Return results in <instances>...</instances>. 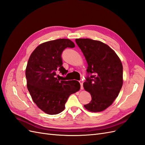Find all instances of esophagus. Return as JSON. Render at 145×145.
<instances>
[{
	"label": "esophagus",
	"instance_id": "1",
	"mask_svg": "<svg viewBox=\"0 0 145 145\" xmlns=\"http://www.w3.org/2000/svg\"><path fill=\"white\" fill-rule=\"evenodd\" d=\"M79 83L80 84V89H83V82L82 80H80L79 81Z\"/></svg>",
	"mask_w": 145,
	"mask_h": 145
}]
</instances>
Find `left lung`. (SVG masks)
Wrapping results in <instances>:
<instances>
[{"label":"left lung","instance_id":"left-lung-1","mask_svg":"<svg viewBox=\"0 0 145 145\" xmlns=\"http://www.w3.org/2000/svg\"><path fill=\"white\" fill-rule=\"evenodd\" d=\"M91 74L83 83L92 100L84 107L91 112L104 111L117 97L123 85V65L118 56L105 43L90 39H76Z\"/></svg>","mask_w":145,"mask_h":145}]
</instances>
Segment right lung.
<instances>
[{"label": "right lung", "mask_w": 145, "mask_h": 145, "mask_svg": "<svg viewBox=\"0 0 145 145\" xmlns=\"http://www.w3.org/2000/svg\"><path fill=\"white\" fill-rule=\"evenodd\" d=\"M71 40L60 39L39 45L31 54L25 75L27 88L39 108L50 115L62 112L69 96L80 89L77 80H61L56 71L62 75L68 71L62 66L61 55L67 48H74Z\"/></svg>", "instance_id": "obj_1"}]
</instances>
